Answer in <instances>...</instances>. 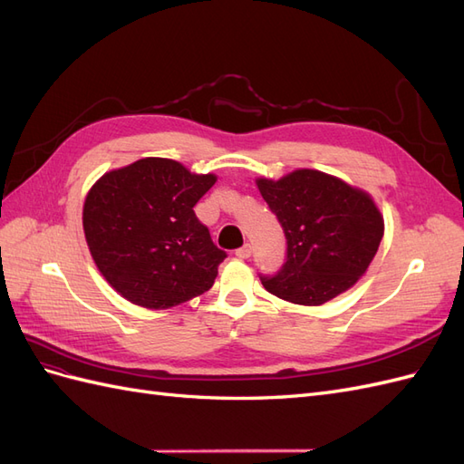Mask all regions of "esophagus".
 <instances>
[{
    "label": "esophagus",
    "instance_id": "1",
    "mask_svg": "<svg viewBox=\"0 0 464 464\" xmlns=\"http://www.w3.org/2000/svg\"><path fill=\"white\" fill-rule=\"evenodd\" d=\"M236 256L240 257V259H247V257L251 256V246L246 244V246H242L240 249H236Z\"/></svg>",
    "mask_w": 464,
    "mask_h": 464
}]
</instances>
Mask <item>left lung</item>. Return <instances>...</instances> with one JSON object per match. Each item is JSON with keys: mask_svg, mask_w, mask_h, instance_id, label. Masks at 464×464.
I'll return each mask as SVG.
<instances>
[{"mask_svg": "<svg viewBox=\"0 0 464 464\" xmlns=\"http://www.w3.org/2000/svg\"><path fill=\"white\" fill-rule=\"evenodd\" d=\"M257 188L286 237V261L263 276L266 292L300 305L339 296L368 271L383 237V217L366 191L319 170H294Z\"/></svg>", "mask_w": 464, "mask_h": 464, "instance_id": "left-lung-1", "label": "left lung"}]
</instances>
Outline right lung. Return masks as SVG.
Here are the masks:
<instances>
[{"mask_svg": "<svg viewBox=\"0 0 464 464\" xmlns=\"http://www.w3.org/2000/svg\"><path fill=\"white\" fill-rule=\"evenodd\" d=\"M215 181L149 157L91 188L82 230L98 271L125 300L166 310L213 286L227 251L213 244L193 207Z\"/></svg>", "mask_w": 464, "mask_h": 464, "instance_id": "obj_1", "label": "right lung"}]
</instances>
